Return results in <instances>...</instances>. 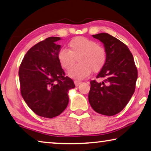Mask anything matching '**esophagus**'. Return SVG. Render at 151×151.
<instances>
[{
    "instance_id": "34e87169",
    "label": "esophagus",
    "mask_w": 151,
    "mask_h": 151,
    "mask_svg": "<svg viewBox=\"0 0 151 151\" xmlns=\"http://www.w3.org/2000/svg\"><path fill=\"white\" fill-rule=\"evenodd\" d=\"M74 83H75V85L76 87H78V86L81 83V82L79 81H75V82H74Z\"/></svg>"
}]
</instances>
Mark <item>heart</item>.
Instances as JSON below:
<instances>
[{"mask_svg": "<svg viewBox=\"0 0 151 151\" xmlns=\"http://www.w3.org/2000/svg\"><path fill=\"white\" fill-rule=\"evenodd\" d=\"M68 47V50H60L58 59L61 66L67 71L73 68L77 59L79 64L68 73V76L75 79H83L87 77L91 71L98 73L106 63V50L92 40L76 37L70 40Z\"/></svg>", "mask_w": 151, "mask_h": 151, "instance_id": "1", "label": "heart"}]
</instances>
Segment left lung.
I'll use <instances>...</instances> for the list:
<instances>
[{
    "instance_id": "1",
    "label": "left lung",
    "mask_w": 151,
    "mask_h": 151,
    "mask_svg": "<svg viewBox=\"0 0 151 151\" xmlns=\"http://www.w3.org/2000/svg\"><path fill=\"white\" fill-rule=\"evenodd\" d=\"M104 44L106 63L96 78L101 83L91 81L88 101L100 114L114 116L122 110L134 94L138 78L137 68L127 45L107 33L93 35Z\"/></svg>"
}]
</instances>
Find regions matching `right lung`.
Listing matches in <instances>:
<instances>
[{
  "instance_id": "right-lung-1",
  "label": "right lung",
  "mask_w": 151,
  "mask_h": 151,
  "mask_svg": "<svg viewBox=\"0 0 151 151\" xmlns=\"http://www.w3.org/2000/svg\"><path fill=\"white\" fill-rule=\"evenodd\" d=\"M58 37H50L33 45L24 56L19 69L21 94L38 116H58L68 104V91L75 87L65 76L58 59L61 45Z\"/></svg>"
}]
</instances>
